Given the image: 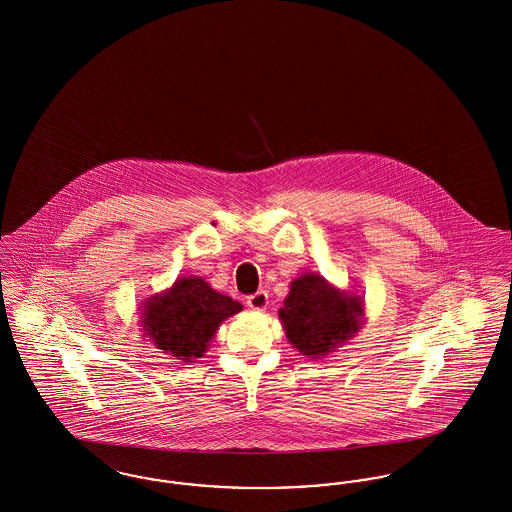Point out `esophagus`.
I'll return each mask as SVG.
<instances>
[{
  "label": "esophagus",
  "instance_id": "obj_1",
  "mask_svg": "<svg viewBox=\"0 0 512 512\" xmlns=\"http://www.w3.org/2000/svg\"><path fill=\"white\" fill-rule=\"evenodd\" d=\"M247 305L255 311H265L268 305V293L265 290L253 293L247 297Z\"/></svg>",
  "mask_w": 512,
  "mask_h": 512
}]
</instances>
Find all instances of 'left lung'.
Returning <instances> with one entry per match:
<instances>
[{"label": "left lung", "mask_w": 512, "mask_h": 512, "mask_svg": "<svg viewBox=\"0 0 512 512\" xmlns=\"http://www.w3.org/2000/svg\"><path fill=\"white\" fill-rule=\"evenodd\" d=\"M280 318L293 347L318 359L359 330L363 301L334 290L318 274H305L293 280Z\"/></svg>", "instance_id": "1"}]
</instances>
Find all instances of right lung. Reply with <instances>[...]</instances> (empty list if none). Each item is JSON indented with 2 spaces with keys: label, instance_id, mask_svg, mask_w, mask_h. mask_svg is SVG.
<instances>
[{
  "label": "right lung",
  "instance_id": "right-lung-1",
  "mask_svg": "<svg viewBox=\"0 0 512 512\" xmlns=\"http://www.w3.org/2000/svg\"><path fill=\"white\" fill-rule=\"evenodd\" d=\"M240 311L238 301L211 290L205 280L184 276L169 292L147 301L142 322L159 349L190 363L203 357L220 322Z\"/></svg>",
  "mask_w": 512,
  "mask_h": 512
}]
</instances>
